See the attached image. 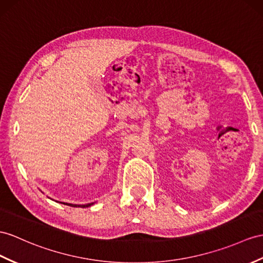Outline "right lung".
Here are the masks:
<instances>
[{"label":"right lung","instance_id":"add662e5","mask_svg":"<svg viewBox=\"0 0 263 263\" xmlns=\"http://www.w3.org/2000/svg\"><path fill=\"white\" fill-rule=\"evenodd\" d=\"M58 202V201H55ZM59 203H62V204H66V205L68 206H73V208H89L93 205V203H88V204H71V203H66V202H59Z\"/></svg>","mask_w":263,"mask_h":263}]
</instances>
